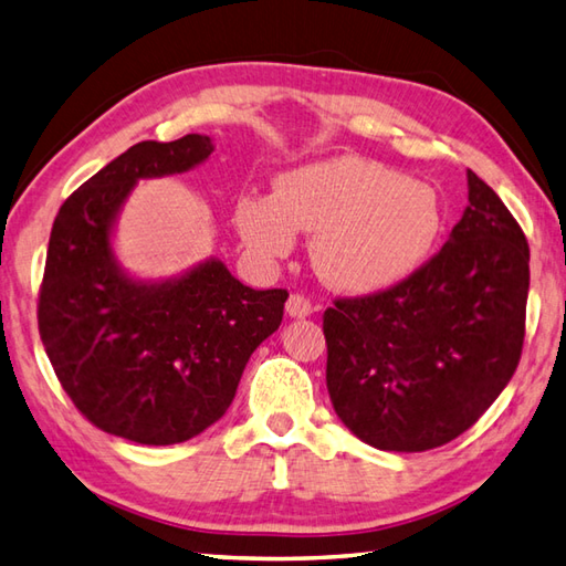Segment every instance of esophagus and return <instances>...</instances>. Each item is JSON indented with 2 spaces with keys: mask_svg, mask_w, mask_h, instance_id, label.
<instances>
[{
  "mask_svg": "<svg viewBox=\"0 0 566 566\" xmlns=\"http://www.w3.org/2000/svg\"><path fill=\"white\" fill-rule=\"evenodd\" d=\"M286 314H290L292 318H306L314 314V304H311L308 298L302 294H292L290 298H286Z\"/></svg>",
  "mask_w": 566,
  "mask_h": 566,
  "instance_id": "obj_1",
  "label": "esophagus"
}]
</instances>
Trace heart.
<instances>
[{"instance_id": "b5f03b06", "label": "heart", "mask_w": 566, "mask_h": 566, "mask_svg": "<svg viewBox=\"0 0 566 566\" xmlns=\"http://www.w3.org/2000/svg\"><path fill=\"white\" fill-rule=\"evenodd\" d=\"M235 228L262 260L316 233L311 260L333 290L387 292L420 270L442 228L438 191L359 155L311 163L276 179L274 197H240Z\"/></svg>"}]
</instances>
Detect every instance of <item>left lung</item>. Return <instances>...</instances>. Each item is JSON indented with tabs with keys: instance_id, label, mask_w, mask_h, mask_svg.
<instances>
[{
	"instance_id": "8db88e82",
	"label": "left lung",
	"mask_w": 566,
	"mask_h": 566,
	"mask_svg": "<svg viewBox=\"0 0 566 566\" xmlns=\"http://www.w3.org/2000/svg\"><path fill=\"white\" fill-rule=\"evenodd\" d=\"M467 189L436 258L391 290L338 298L323 314L333 408L377 450L423 452L462 436L518 367L531 250L472 170Z\"/></svg>"
}]
</instances>
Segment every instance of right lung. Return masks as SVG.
<instances>
[{
  "instance_id": "add662e5",
  "label": "right lung",
  "mask_w": 566,
  "mask_h": 566,
  "mask_svg": "<svg viewBox=\"0 0 566 566\" xmlns=\"http://www.w3.org/2000/svg\"><path fill=\"white\" fill-rule=\"evenodd\" d=\"M209 136L143 140L60 207L39 298V331L80 413L116 438L175 444L231 406L250 355L280 328L286 290H250L219 258L167 280H138L116 260L114 231L140 179L187 172Z\"/></svg>"
}]
</instances>
